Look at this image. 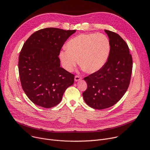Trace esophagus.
Segmentation results:
<instances>
[{"mask_svg":"<svg viewBox=\"0 0 150 150\" xmlns=\"http://www.w3.org/2000/svg\"><path fill=\"white\" fill-rule=\"evenodd\" d=\"M81 76H78V75H76L75 76V81H79L80 79H81Z\"/></svg>","mask_w":150,"mask_h":150,"instance_id":"34e87169","label":"esophagus"}]
</instances>
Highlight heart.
Listing matches in <instances>:
<instances>
[{"mask_svg":"<svg viewBox=\"0 0 150 150\" xmlns=\"http://www.w3.org/2000/svg\"><path fill=\"white\" fill-rule=\"evenodd\" d=\"M67 50L62 51L60 59L63 67L72 71L79 63L87 73L100 70L108 60L110 41L104 34L89 33L79 34L70 40Z\"/></svg>","mask_w":150,"mask_h":150,"instance_id":"b5f03b06","label":"heart"}]
</instances>
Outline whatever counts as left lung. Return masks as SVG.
<instances>
[{
  "mask_svg": "<svg viewBox=\"0 0 150 150\" xmlns=\"http://www.w3.org/2000/svg\"><path fill=\"white\" fill-rule=\"evenodd\" d=\"M110 41V53L104 66L85 77L87 88L83 98L95 109H104L117 103L127 91L132 71V57L125 40L117 33L104 30Z\"/></svg>",
  "mask_w": 150,
  "mask_h": 150,
  "instance_id": "1",
  "label": "left lung"
}]
</instances>
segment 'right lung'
Returning a JSON list of instances; mask_svg holds the SVG:
<instances>
[{"label": "right lung", "mask_w": 150, "mask_h": 150, "mask_svg": "<svg viewBox=\"0 0 150 150\" xmlns=\"http://www.w3.org/2000/svg\"><path fill=\"white\" fill-rule=\"evenodd\" d=\"M76 30L46 28L34 33L25 42L19 56L22 88L35 104L51 108L62 100L74 82V75L61 68L58 57L67 40Z\"/></svg>", "instance_id": "1"}]
</instances>
